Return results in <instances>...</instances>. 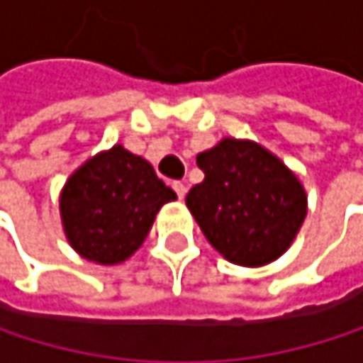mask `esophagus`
<instances>
[{
    "label": "esophagus",
    "instance_id": "obj_1",
    "mask_svg": "<svg viewBox=\"0 0 363 363\" xmlns=\"http://www.w3.org/2000/svg\"><path fill=\"white\" fill-rule=\"evenodd\" d=\"M172 189H174V191H177V195H179V197H184V195H186V184H184V182H181V181H177L174 182V184H172Z\"/></svg>",
    "mask_w": 363,
    "mask_h": 363
}]
</instances>
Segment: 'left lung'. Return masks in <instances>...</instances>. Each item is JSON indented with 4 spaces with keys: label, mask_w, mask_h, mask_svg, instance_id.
Wrapping results in <instances>:
<instances>
[{
    "label": "left lung",
    "mask_w": 363,
    "mask_h": 363,
    "mask_svg": "<svg viewBox=\"0 0 363 363\" xmlns=\"http://www.w3.org/2000/svg\"><path fill=\"white\" fill-rule=\"evenodd\" d=\"M197 166L206 179L186 193V208L212 248L242 267H262L290 248L307 193L279 157L252 140L223 138Z\"/></svg>",
    "instance_id": "1"
}]
</instances>
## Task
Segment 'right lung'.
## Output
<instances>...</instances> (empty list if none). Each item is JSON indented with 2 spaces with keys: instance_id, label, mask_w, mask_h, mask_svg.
<instances>
[{
  "instance_id": "add662e5",
  "label": "right lung",
  "mask_w": 363,
  "mask_h": 363,
  "mask_svg": "<svg viewBox=\"0 0 363 363\" xmlns=\"http://www.w3.org/2000/svg\"><path fill=\"white\" fill-rule=\"evenodd\" d=\"M177 193L153 166L121 145L77 168L60 193V218L71 248L86 260L119 264L149 235L155 214Z\"/></svg>"
}]
</instances>
